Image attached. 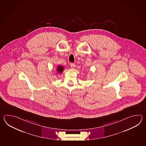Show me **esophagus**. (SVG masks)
Instances as JSON below:
<instances>
[{
  "mask_svg": "<svg viewBox=\"0 0 146 146\" xmlns=\"http://www.w3.org/2000/svg\"><path fill=\"white\" fill-rule=\"evenodd\" d=\"M70 67H71L72 69H74L75 66H76L75 64H74V63H71V64H70Z\"/></svg>",
  "mask_w": 146,
  "mask_h": 146,
  "instance_id": "obj_1",
  "label": "esophagus"
}]
</instances>
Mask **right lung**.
Here are the masks:
<instances>
[{"label": "right lung", "mask_w": 146, "mask_h": 146, "mask_svg": "<svg viewBox=\"0 0 146 146\" xmlns=\"http://www.w3.org/2000/svg\"><path fill=\"white\" fill-rule=\"evenodd\" d=\"M64 69V67L62 66L59 65L57 68V73L58 74H62Z\"/></svg>", "instance_id": "obj_1"}]
</instances>
